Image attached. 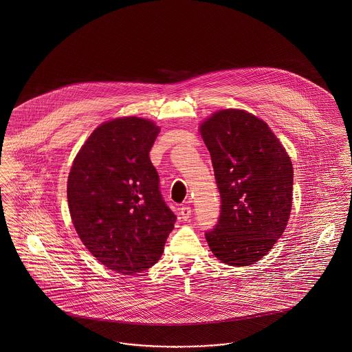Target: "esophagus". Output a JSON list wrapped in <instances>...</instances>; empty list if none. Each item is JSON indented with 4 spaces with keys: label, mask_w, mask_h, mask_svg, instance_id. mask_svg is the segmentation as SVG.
I'll list each match as a JSON object with an SVG mask.
<instances>
[{
    "label": "esophagus",
    "mask_w": 352,
    "mask_h": 352,
    "mask_svg": "<svg viewBox=\"0 0 352 352\" xmlns=\"http://www.w3.org/2000/svg\"><path fill=\"white\" fill-rule=\"evenodd\" d=\"M191 207L190 206H182L180 207V211H179V215L183 221H188L190 217H191Z\"/></svg>",
    "instance_id": "obj_1"
}]
</instances>
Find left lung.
<instances>
[{"label":"left lung","instance_id":"8db88e82","mask_svg":"<svg viewBox=\"0 0 352 352\" xmlns=\"http://www.w3.org/2000/svg\"><path fill=\"white\" fill-rule=\"evenodd\" d=\"M200 133L221 196L218 222L206 239L226 265H252L267 254L288 223L292 161L269 126L243 110L215 113Z\"/></svg>","mask_w":352,"mask_h":352}]
</instances>
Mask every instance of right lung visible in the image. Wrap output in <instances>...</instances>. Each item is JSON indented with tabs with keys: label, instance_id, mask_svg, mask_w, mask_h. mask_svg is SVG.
Wrapping results in <instances>:
<instances>
[{
	"label": "right lung",
	"instance_id": "1",
	"mask_svg": "<svg viewBox=\"0 0 352 352\" xmlns=\"http://www.w3.org/2000/svg\"><path fill=\"white\" fill-rule=\"evenodd\" d=\"M159 131L137 117L104 122L68 176V207L79 238L102 265L122 274L153 266L176 222L149 159Z\"/></svg>",
	"mask_w": 352,
	"mask_h": 352
}]
</instances>
